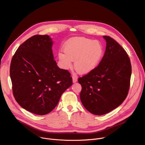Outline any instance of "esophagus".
Segmentation results:
<instances>
[{
	"instance_id": "1",
	"label": "esophagus",
	"mask_w": 145,
	"mask_h": 145,
	"mask_svg": "<svg viewBox=\"0 0 145 145\" xmlns=\"http://www.w3.org/2000/svg\"><path fill=\"white\" fill-rule=\"evenodd\" d=\"M72 80H73V83H76L77 82V80H78V79H77V77L76 75L73 74V76H72Z\"/></svg>"
}]
</instances>
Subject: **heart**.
Listing matches in <instances>:
<instances>
[{
  "label": "heart",
  "instance_id": "1",
  "mask_svg": "<svg viewBox=\"0 0 145 145\" xmlns=\"http://www.w3.org/2000/svg\"><path fill=\"white\" fill-rule=\"evenodd\" d=\"M65 54H58L60 63L65 69H70L72 61L76 70L81 74H88L97 67L104 55V47L97 40L73 38L67 41L63 47Z\"/></svg>",
  "mask_w": 145,
  "mask_h": 145
}]
</instances>
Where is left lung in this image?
Returning <instances> with one entry per match:
<instances>
[{"label": "left lung", "instance_id": "obj_1", "mask_svg": "<svg viewBox=\"0 0 145 145\" xmlns=\"http://www.w3.org/2000/svg\"><path fill=\"white\" fill-rule=\"evenodd\" d=\"M105 54L92 72L78 79L80 98L85 108L94 115L107 114L127 98L132 73L130 59L123 48L109 36Z\"/></svg>", "mask_w": 145, "mask_h": 145}]
</instances>
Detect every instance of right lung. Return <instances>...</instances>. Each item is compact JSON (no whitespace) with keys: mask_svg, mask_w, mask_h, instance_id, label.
<instances>
[{"mask_svg":"<svg viewBox=\"0 0 145 145\" xmlns=\"http://www.w3.org/2000/svg\"><path fill=\"white\" fill-rule=\"evenodd\" d=\"M52 44L48 35L30 37L18 48L10 67L15 100L37 115L52 111L72 84L70 73L60 69L54 59Z\"/></svg>","mask_w":145,"mask_h":145,"instance_id":"add662e5","label":"right lung"}]
</instances>
